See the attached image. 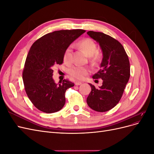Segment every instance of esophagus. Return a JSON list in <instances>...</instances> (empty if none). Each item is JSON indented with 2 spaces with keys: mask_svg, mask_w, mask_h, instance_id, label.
I'll return each instance as SVG.
<instances>
[{
  "mask_svg": "<svg viewBox=\"0 0 154 154\" xmlns=\"http://www.w3.org/2000/svg\"><path fill=\"white\" fill-rule=\"evenodd\" d=\"M81 84H82V82H75V85H80Z\"/></svg>",
  "mask_w": 154,
  "mask_h": 154,
  "instance_id": "obj_1",
  "label": "esophagus"
}]
</instances>
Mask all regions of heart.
<instances>
[{
    "mask_svg": "<svg viewBox=\"0 0 154 154\" xmlns=\"http://www.w3.org/2000/svg\"><path fill=\"white\" fill-rule=\"evenodd\" d=\"M79 48L85 51L87 57H90V62L92 64H98L101 60V54L97 52V47L95 42L91 38H86L80 40L78 43ZM63 62L67 65L72 62V49L69 46L65 50L63 54ZM91 72V70L87 67L72 66L69 69V74L77 80H82Z\"/></svg>",
    "mask_w": 154,
    "mask_h": 154,
    "instance_id": "b5f03b06",
    "label": "heart"
}]
</instances>
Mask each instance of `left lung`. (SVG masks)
I'll return each mask as SVG.
<instances>
[{"mask_svg":"<svg viewBox=\"0 0 154 154\" xmlns=\"http://www.w3.org/2000/svg\"><path fill=\"white\" fill-rule=\"evenodd\" d=\"M87 35L99 43L103 52L100 70L93 75L102 79L99 88L89 83L91 92L87 98L88 106L97 112H106L117 105L122 98L130 75L127 54L119 42L103 32L88 31Z\"/></svg>","mask_w":154,"mask_h":154,"instance_id":"obj_1","label":"left lung"}]
</instances>
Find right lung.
<instances>
[{
    "label": "right lung",
    "mask_w": 154,
    "mask_h": 154,
    "mask_svg": "<svg viewBox=\"0 0 154 154\" xmlns=\"http://www.w3.org/2000/svg\"><path fill=\"white\" fill-rule=\"evenodd\" d=\"M85 32L83 29L56 31L42 36L31 47L22 78L27 96L40 111L56 112L66 103L65 93L74 83L65 79L57 84L53 78V67L63 63L65 50Z\"/></svg>",
    "instance_id": "add662e5"
}]
</instances>
